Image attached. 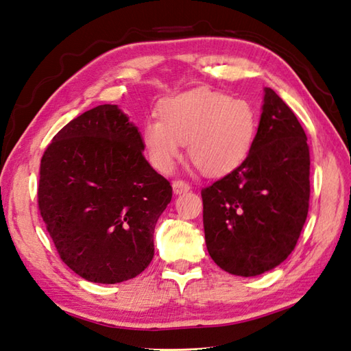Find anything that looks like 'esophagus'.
<instances>
[{"label": "esophagus", "mask_w": 351, "mask_h": 351, "mask_svg": "<svg viewBox=\"0 0 351 351\" xmlns=\"http://www.w3.org/2000/svg\"><path fill=\"white\" fill-rule=\"evenodd\" d=\"M189 189H191V184L188 182H183V180L173 182V191H174L176 195H180V193L189 192Z\"/></svg>", "instance_id": "esophagus-1"}]
</instances>
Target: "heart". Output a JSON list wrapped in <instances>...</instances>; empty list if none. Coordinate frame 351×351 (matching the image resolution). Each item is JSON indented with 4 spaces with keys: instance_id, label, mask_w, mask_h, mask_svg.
Here are the masks:
<instances>
[{
    "instance_id": "1",
    "label": "heart",
    "mask_w": 351,
    "mask_h": 351,
    "mask_svg": "<svg viewBox=\"0 0 351 351\" xmlns=\"http://www.w3.org/2000/svg\"><path fill=\"white\" fill-rule=\"evenodd\" d=\"M159 120L143 126V144L152 165L169 173L188 143L193 165L202 174L221 177L251 154L258 130L254 106L219 91L193 90L162 100Z\"/></svg>"
}]
</instances>
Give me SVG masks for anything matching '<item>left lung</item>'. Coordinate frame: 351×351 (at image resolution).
I'll use <instances>...</instances> for the list:
<instances>
[{
  "label": "left lung",
  "mask_w": 351,
  "mask_h": 351,
  "mask_svg": "<svg viewBox=\"0 0 351 351\" xmlns=\"http://www.w3.org/2000/svg\"><path fill=\"white\" fill-rule=\"evenodd\" d=\"M309 163L305 130L266 87L251 154L201 191L207 251L222 270L256 276L293 252L308 216Z\"/></svg>",
  "instance_id": "8db88e82"
}]
</instances>
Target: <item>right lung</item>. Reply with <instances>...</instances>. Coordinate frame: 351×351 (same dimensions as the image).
Instances as JSON below:
<instances>
[{"label": "right lung", "instance_id": "right-lung-1", "mask_svg": "<svg viewBox=\"0 0 351 351\" xmlns=\"http://www.w3.org/2000/svg\"><path fill=\"white\" fill-rule=\"evenodd\" d=\"M141 134L117 105L76 117L43 153L38 210L57 251L76 275L128 281L154 255V227L173 197L144 158Z\"/></svg>", "mask_w": 351, "mask_h": 351}]
</instances>
